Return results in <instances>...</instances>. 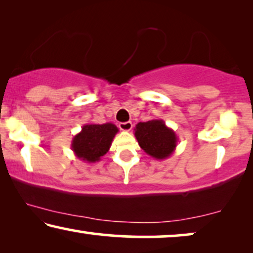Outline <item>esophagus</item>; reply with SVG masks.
<instances>
[{
	"instance_id": "1",
	"label": "esophagus",
	"mask_w": 253,
	"mask_h": 253,
	"mask_svg": "<svg viewBox=\"0 0 253 253\" xmlns=\"http://www.w3.org/2000/svg\"><path fill=\"white\" fill-rule=\"evenodd\" d=\"M120 129L122 131H130L132 129V123L131 122H122L120 123Z\"/></svg>"
}]
</instances>
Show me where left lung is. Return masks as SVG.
I'll return each instance as SVG.
<instances>
[{"label": "left lung", "instance_id": "obj_1", "mask_svg": "<svg viewBox=\"0 0 253 253\" xmlns=\"http://www.w3.org/2000/svg\"><path fill=\"white\" fill-rule=\"evenodd\" d=\"M134 136L141 150L157 160H165L177 146L175 131L166 126L164 120L139 122L134 127Z\"/></svg>", "mask_w": 253, "mask_h": 253}]
</instances>
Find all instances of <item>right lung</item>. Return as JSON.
<instances>
[{"instance_id": "1", "label": "right lung", "mask_w": 253, "mask_h": 253, "mask_svg": "<svg viewBox=\"0 0 253 253\" xmlns=\"http://www.w3.org/2000/svg\"><path fill=\"white\" fill-rule=\"evenodd\" d=\"M119 127L113 123L85 124L82 131L72 138L71 150L81 160L94 164L109 151Z\"/></svg>"}]
</instances>
